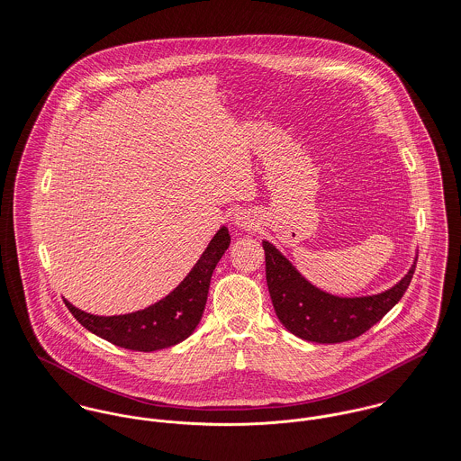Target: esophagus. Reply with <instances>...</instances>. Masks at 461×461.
Here are the masks:
<instances>
[{"instance_id": "esophagus-1", "label": "esophagus", "mask_w": 461, "mask_h": 461, "mask_svg": "<svg viewBox=\"0 0 461 461\" xmlns=\"http://www.w3.org/2000/svg\"><path fill=\"white\" fill-rule=\"evenodd\" d=\"M233 224L242 230H253L257 226V215L249 210H240L233 215Z\"/></svg>"}]
</instances>
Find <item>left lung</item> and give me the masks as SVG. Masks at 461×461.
<instances>
[{"instance_id": "8db88e82", "label": "left lung", "mask_w": 461, "mask_h": 461, "mask_svg": "<svg viewBox=\"0 0 461 461\" xmlns=\"http://www.w3.org/2000/svg\"><path fill=\"white\" fill-rule=\"evenodd\" d=\"M266 251L267 286L279 322L295 337L317 344L348 342L379 322L402 297L413 273L410 271L384 292L340 297L321 290L303 276L271 242H262Z\"/></svg>"}]
</instances>
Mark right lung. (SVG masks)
I'll use <instances>...</instances> for the list:
<instances>
[{
	"instance_id": "right-lung-1",
	"label": "right lung",
	"mask_w": 461,
	"mask_h": 461,
	"mask_svg": "<svg viewBox=\"0 0 461 461\" xmlns=\"http://www.w3.org/2000/svg\"><path fill=\"white\" fill-rule=\"evenodd\" d=\"M230 242L228 228L221 226L184 281L164 299L144 310L106 317L87 313L68 299H64L66 306L84 328L119 348L151 353L176 346L197 328L204 312L213 269Z\"/></svg>"
}]
</instances>
